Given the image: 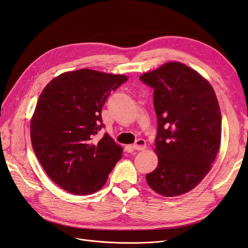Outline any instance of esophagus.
<instances>
[{
    "mask_svg": "<svg viewBox=\"0 0 248 248\" xmlns=\"http://www.w3.org/2000/svg\"><path fill=\"white\" fill-rule=\"evenodd\" d=\"M132 148L136 151H142L146 149V140H142V139H139L138 140H136L134 143Z\"/></svg>",
    "mask_w": 248,
    "mask_h": 248,
    "instance_id": "esophagus-1",
    "label": "esophagus"
}]
</instances>
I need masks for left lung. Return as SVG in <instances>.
Instances as JSON below:
<instances>
[{"label":"left lung","instance_id":"obj_1","mask_svg":"<svg viewBox=\"0 0 248 248\" xmlns=\"http://www.w3.org/2000/svg\"><path fill=\"white\" fill-rule=\"evenodd\" d=\"M154 89L158 165L146 175L153 191L174 197L191 191L211 169L220 144L221 115L207 80L181 62L140 77Z\"/></svg>","mask_w":248,"mask_h":248}]
</instances>
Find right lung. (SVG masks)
<instances>
[{
    "label": "right lung",
    "mask_w": 248,
    "mask_h": 248,
    "mask_svg": "<svg viewBox=\"0 0 248 248\" xmlns=\"http://www.w3.org/2000/svg\"><path fill=\"white\" fill-rule=\"evenodd\" d=\"M126 76L82 69L57 76L43 89L31 121V140L45 172L75 195L98 191L123 150L104 128L101 109Z\"/></svg>",
    "instance_id": "right-lung-1"
}]
</instances>
